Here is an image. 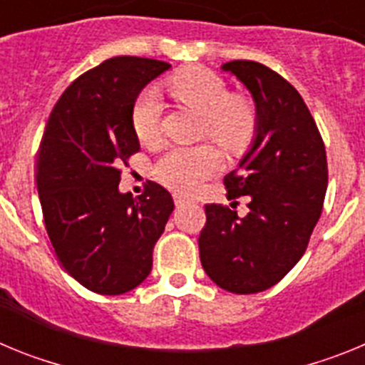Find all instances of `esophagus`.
<instances>
[{
    "label": "esophagus",
    "mask_w": 365,
    "mask_h": 365,
    "mask_svg": "<svg viewBox=\"0 0 365 365\" xmlns=\"http://www.w3.org/2000/svg\"><path fill=\"white\" fill-rule=\"evenodd\" d=\"M173 201H175L177 206H185L186 202H188V199L182 197V195H179V193H175V195H173Z\"/></svg>",
    "instance_id": "esophagus-1"
}]
</instances>
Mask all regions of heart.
Returning a JSON list of instances; mask_svg holds the SVG:
<instances>
[{"instance_id": "b5f03b06", "label": "heart", "mask_w": 365, "mask_h": 365, "mask_svg": "<svg viewBox=\"0 0 365 365\" xmlns=\"http://www.w3.org/2000/svg\"><path fill=\"white\" fill-rule=\"evenodd\" d=\"M168 89L205 118L202 133L227 150H241L252 140L257 128V111L248 98L230 95L227 82L205 69L186 67L168 80ZM160 104L155 91L146 89L135 100L131 128L144 144L153 143L159 133ZM219 153L208 144L193 148L172 146L160 155L153 166L155 179L179 193L197 190L201 182L219 170Z\"/></svg>"}]
</instances>
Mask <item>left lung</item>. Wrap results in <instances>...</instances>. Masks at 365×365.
Returning a JSON list of instances; mask_svg holds the SVG:
<instances>
[{
    "instance_id": "left-lung-1",
    "label": "left lung",
    "mask_w": 365,
    "mask_h": 365,
    "mask_svg": "<svg viewBox=\"0 0 365 365\" xmlns=\"http://www.w3.org/2000/svg\"><path fill=\"white\" fill-rule=\"evenodd\" d=\"M221 69L250 91L257 128L240 166L225 177L230 206H205L199 256L215 285L256 294L285 278L305 254L324 208L327 157L311 111L283 76L250 60ZM241 195L249 197L243 218L233 210Z\"/></svg>"
}]
</instances>
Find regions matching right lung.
<instances>
[{"label": "right lung", "mask_w": 365, "mask_h": 365, "mask_svg": "<svg viewBox=\"0 0 365 365\" xmlns=\"http://www.w3.org/2000/svg\"><path fill=\"white\" fill-rule=\"evenodd\" d=\"M151 58H109L67 87L38 151L36 185L49 240L80 285L117 296L138 287L173 212L166 188L118 192L120 166L140 150L131 128L138 93L170 69Z\"/></svg>", "instance_id": "obj_1"}]
</instances>
